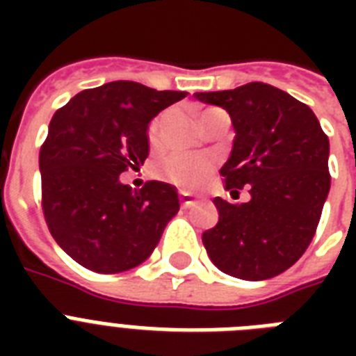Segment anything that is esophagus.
<instances>
[{"instance_id":"34e87169","label":"esophagus","mask_w":356,"mask_h":356,"mask_svg":"<svg viewBox=\"0 0 356 356\" xmlns=\"http://www.w3.org/2000/svg\"><path fill=\"white\" fill-rule=\"evenodd\" d=\"M179 200H181V205H183L184 209H190V207H194L195 203H197L188 192H181V194H179Z\"/></svg>"}]
</instances>
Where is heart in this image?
<instances>
[{"label": "heart", "instance_id": "b5f03b06", "mask_svg": "<svg viewBox=\"0 0 356 356\" xmlns=\"http://www.w3.org/2000/svg\"><path fill=\"white\" fill-rule=\"evenodd\" d=\"M161 120L151 123V144L156 145L161 142ZM212 168H214V161H212L211 156L200 155V153H186V151H173L161 162L162 175L170 179L172 183L188 190H195L203 186L209 175H211Z\"/></svg>", "mask_w": 356, "mask_h": 356}]
</instances>
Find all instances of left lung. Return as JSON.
<instances>
[{
  "label": "left lung",
  "mask_w": 356,
  "mask_h": 356,
  "mask_svg": "<svg viewBox=\"0 0 356 356\" xmlns=\"http://www.w3.org/2000/svg\"><path fill=\"white\" fill-rule=\"evenodd\" d=\"M194 97L231 116L233 149L220 173L225 188L249 186L251 194L242 205L214 200L220 218L203 245L227 275L271 279L296 264L314 236L331 188L329 138L310 107L271 85Z\"/></svg>",
  "instance_id": "left-lung-1"
}]
</instances>
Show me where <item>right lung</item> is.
<instances>
[{"instance_id":"right-lung-1","label":"right lung","mask_w":356,"mask_h":356,"mask_svg":"<svg viewBox=\"0 0 356 356\" xmlns=\"http://www.w3.org/2000/svg\"><path fill=\"white\" fill-rule=\"evenodd\" d=\"M186 92L114 81L79 92L53 114L40 149L42 209L55 242L97 273L142 264L179 212L177 188L120 181L149 155V122Z\"/></svg>"}]
</instances>
